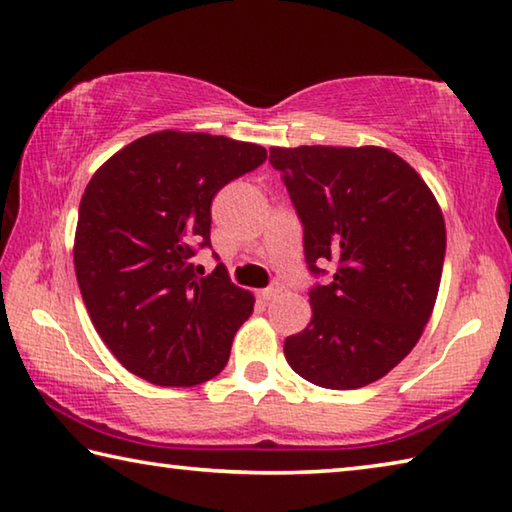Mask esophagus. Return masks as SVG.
I'll use <instances>...</instances> for the list:
<instances>
[{
    "label": "esophagus",
    "instance_id": "obj_1",
    "mask_svg": "<svg viewBox=\"0 0 512 512\" xmlns=\"http://www.w3.org/2000/svg\"><path fill=\"white\" fill-rule=\"evenodd\" d=\"M282 293V287L280 284H273V287H268V289H264V291H259V296H262V300H275L277 296H280Z\"/></svg>",
    "mask_w": 512,
    "mask_h": 512
}]
</instances>
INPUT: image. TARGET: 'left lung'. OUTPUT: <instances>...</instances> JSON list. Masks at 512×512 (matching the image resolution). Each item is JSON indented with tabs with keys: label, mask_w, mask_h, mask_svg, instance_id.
I'll list each match as a JSON object with an SVG mask.
<instances>
[{
	"label": "left lung",
	"mask_w": 512,
	"mask_h": 512,
	"mask_svg": "<svg viewBox=\"0 0 512 512\" xmlns=\"http://www.w3.org/2000/svg\"><path fill=\"white\" fill-rule=\"evenodd\" d=\"M305 228L314 275L311 320L287 336L284 357L300 377L352 391L388 375L429 323L445 262V219L409 162L381 146H273Z\"/></svg>",
	"instance_id": "1"
}]
</instances>
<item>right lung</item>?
<instances>
[{"instance_id":"obj_1","label":"right lung","mask_w":512,"mask_h":512,"mask_svg":"<svg viewBox=\"0 0 512 512\" xmlns=\"http://www.w3.org/2000/svg\"><path fill=\"white\" fill-rule=\"evenodd\" d=\"M266 160L259 144L160 131L103 162L85 187L74 237L76 280L101 341L155 386L219 375L255 298L223 264L194 266L210 248L212 198Z\"/></svg>"}]
</instances>
